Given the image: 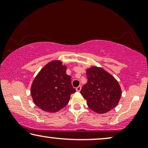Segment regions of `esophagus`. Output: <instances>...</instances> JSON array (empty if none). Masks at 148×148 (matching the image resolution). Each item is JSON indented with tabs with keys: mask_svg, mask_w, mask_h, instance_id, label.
Wrapping results in <instances>:
<instances>
[{
	"mask_svg": "<svg viewBox=\"0 0 148 148\" xmlns=\"http://www.w3.org/2000/svg\"><path fill=\"white\" fill-rule=\"evenodd\" d=\"M81 90H82V86H79L78 87H77V88H76L77 92H80Z\"/></svg>",
	"mask_w": 148,
	"mask_h": 148,
	"instance_id": "1",
	"label": "esophagus"
}]
</instances>
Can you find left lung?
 Wrapping results in <instances>:
<instances>
[{"label":"left lung","instance_id":"8db88e82","mask_svg":"<svg viewBox=\"0 0 148 148\" xmlns=\"http://www.w3.org/2000/svg\"><path fill=\"white\" fill-rule=\"evenodd\" d=\"M88 82L84 85L81 94L91 110L103 114L118 104L121 89L114 77L102 68L92 66L87 69Z\"/></svg>","mask_w":148,"mask_h":148}]
</instances>
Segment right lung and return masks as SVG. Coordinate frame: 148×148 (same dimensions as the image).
<instances>
[{
  "label": "right lung",
  "mask_w": 148,
  "mask_h": 148,
  "mask_svg": "<svg viewBox=\"0 0 148 148\" xmlns=\"http://www.w3.org/2000/svg\"><path fill=\"white\" fill-rule=\"evenodd\" d=\"M66 66L59 60L48 62L36 77L31 87V95L38 108L48 112H56L69 103L76 92L71 77L66 73Z\"/></svg>",
  "instance_id": "add662e5"
}]
</instances>
